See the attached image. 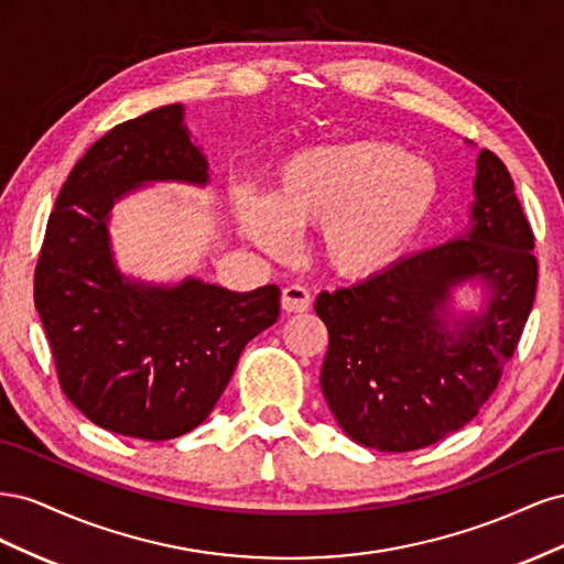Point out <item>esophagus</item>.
Instances as JSON below:
<instances>
[{
	"instance_id": "34e87169",
	"label": "esophagus",
	"mask_w": 564,
	"mask_h": 564,
	"mask_svg": "<svg viewBox=\"0 0 564 564\" xmlns=\"http://www.w3.org/2000/svg\"><path fill=\"white\" fill-rule=\"evenodd\" d=\"M313 296L305 286L301 284H289L282 289V308L286 313H305L311 311Z\"/></svg>"
}]
</instances>
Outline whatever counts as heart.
<instances>
[{"instance_id": "obj_1", "label": "heart", "mask_w": 564, "mask_h": 564, "mask_svg": "<svg viewBox=\"0 0 564 564\" xmlns=\"http://www.w3.org/2000/svg\"><path fill=\"white\" fill-rule=\"evenodd\" d=\"M435 174L406 150L381 141L311 148L284 160L270 199L240 195L237 220L270 253L289 247V228H317L324 261L344 278L388 268L429 218Z\"/></svg>"}]
</instances>
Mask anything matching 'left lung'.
Masks as SVG:
<instances>
[{
	"label": "left lung",
	"instance_id": "1",
	"mask_svg": "<svg viewBox=\"0 0 564 564\" xmlns=\"http://www.w3.org/2000/svg\"><path fill=\"white\" fill-rule=\"evenodd\" d=\"M534 232L513 178L491 150L477 158L470 228L360 284L322 292L315 313L329 348L319 386L355 442L414 452L473 421L501 381L532 313L539 265ZM485 279L480 315L449 323L448 289Z\"/></svg>",
	"mask_w": 564,
	"mask_h": 564
}]
</instances>
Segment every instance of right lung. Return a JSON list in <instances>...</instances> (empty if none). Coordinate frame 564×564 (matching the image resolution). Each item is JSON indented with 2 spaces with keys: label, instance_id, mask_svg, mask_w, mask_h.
<instances>
[{
  "label": "right lung",
  "instance_id": "add662e5",
  "mask_svg": "<svg viewBox=\"0 0 564 564\" xmlns=\"http://www.w3.org/2000/svg\"><path fill=\"white\" fill-rule=\"evenodd\" d=\"M148 181L207 183L178 104L112 127L75 164L46 224L35 305L65 398L100 429L158 442L209 416L245 346L278 322L280 289L237 294L119 275L108 212Z\"/></svg>",
  "mask_w": 564,
  "mask_h": 564
}]
</instances>
